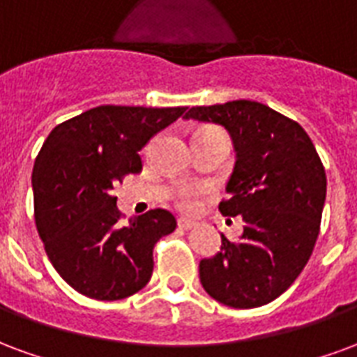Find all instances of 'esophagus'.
<instances>
[{
  "label": "esophagus",
  "instance_id": "1",
  "mask_svg": "<svg viewBox=\"0 0 357 357\" xmlns=\"http://www.w3.org/2000/svg\"><path fill=\"white\" fill-rule=\"evenodd\" d=\"M176 225H178L181 230H192V228L196 226V222H192V220H188V218H178V222H176Z\"/></svg>",
  "mask_w": 357,
  "mask_h": 357
}]
</instances>
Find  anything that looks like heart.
<instances>
[{"instance_id": "obj_1", "label": "heart", "mask_w": 357, "mask_h": 357, "mask_svg": "<svg viewBox=\"0 0 357 357\" xmlns=\"http://www.w3.org/2000/svg\"><path fill=\"white\" fill-rule=\"evenodd\" d=\"M202 131H218V129H211V127H207V129H202ZM199 192H202V190L196 188V186H181V188L176 190V205L184 211H192L197 205Z\"/></svg>"}]
</instances>
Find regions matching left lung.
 <instances>
[{
	"label": "left lung",
	"mask_w": 357,
	"mask_h": 357,
	"mask_svg": "<svg viewBox=\"0 0 357 357\" xmlns=\"http://www.w3.org/2000/svg\"><path fill=\"white\" fill-rule=\"evenodd\" d=\"M186 119L230 132L236 167L218 209L243 218L238 241L220 236L215 257L199 262L202 285L218 303L257 308L295 282L316 245L327 192L324 163L301 125L266 104L232 100L190 108Z\"/></svg>",
	"instance_id": "1"
}]
</instances>
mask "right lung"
<instances>
[{"instance_id": "right-lung-1", "label": "right lung", "mask_w": 357, "mask_h": 357, "mask_svg": "<svg viewBox=\"0 0 357 357\" xmlns=\"http://www.w3.org/2000/svg\"><path fill=\"white\" fill-rule=\"evenodd\" d=\"M186 108L96 106L56 125L33 163L36 226L54 270L96 301H119L144 287L153 245L176 228L165 209L121 225L114 186L142 171L139 152Z\"/></svg>"}]
</instances>
